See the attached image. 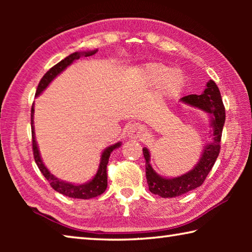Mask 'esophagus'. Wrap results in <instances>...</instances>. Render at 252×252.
<instances>
[{
  "label": "esophagus",
  "instance_id": "34e87169",
  "mask_svg": "<svg viewBox=\"0 0 252 252\" xmlns=\"http://www.w3.org/2000/svg\"><path fill=\"white\" fill-rule=\"evenodd\" d=\"M126 133L130 136V138L136 139L142 134V127L139 125V123H132V125H130L126 127Z\"/></svg>",
  "mask_w": 252,
  "mask_h": 252
}]
</instances>
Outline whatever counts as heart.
I'll return each instance as SVG.
<instances>
[{
  "label": "heart",
  "instance_id": "heart-1",
  "mask_svg": "<svg viewBox=\"0 0 252 252\" xmlns=\"http://www.w3.org/2000/svg\"><path fill=\"white\" fill-rule=\"evenodd\" d=\"M141 80L149 87L159 84V94L163 99H171L183 89V78L178 70L162 64L150 62L144 64L139 71Z\"/></svg>",
  "mask_w": 252,
  "mask_h": 252
}]
</instances>
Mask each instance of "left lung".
<instances>
[{"label":"left lung","instance_id":"obj_1","mask_svg":"<svg viewBox=\"0 0 252 252\" xmlns=\"http://www.w3.org/2000/svg\"><path fill=\"white\" fill-rule=\"evenodd\" d=\"M180 101L185 104L202 110L208 114L210 141L204 144L201 157L190 171L173 178H164L158 174L150 164V151L146 147L142 149L146 159V176L149 190L153 194L160 195L161 198H176L201 186L208 173L211 171L220 152L225 111L217 84L212 80H209L201 94L183 96Z\"/></svg>","mask_w":252,"mask_h":252}]
</instances>
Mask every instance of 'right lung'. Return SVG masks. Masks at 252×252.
I'll use <instances>...</instances> for the list:
<instances>
[{"mask_svg":"<svg viewBox=\"0 0 252 252\" xmlns=\"http://www.w3.org/2000/svg\"><path fill=\"white\" fill-rule=\"evenodd\" d=\"M97 50L74 52L70 54L69 57H66L65 59H63L61 62H59L58 64H55L53 67H51V69L43 75V78L41 79L39 85H37L35 96H39L41 93L49 87V84L52 82V81L57 78L60 73H62L67 66L71 65L75 60H79L81 57H91V55L95 54ZM31 127H32V146H33L34 160H35V163L37 164V167H39L42 174H43L46 180L50 182L51 187H52L55 191H58L59 193H61L63 195H66V197L76 198V199H91V198L97 197V195H100L104 192L106 187H108L106 165H108L109 158L111 153H112V151L121 147L122 143L120 141L104 149L101 155L97 171L90 181L75 185V183L63 181L61 179L53 176V174L49 171V169L45 167L43 161H42L39 146H37V142L35 140V132H34V103L32 105V110H31Z\"/></svg>","mask_w":252,"mask_h":252,"instance_id":"obj_1","label":"right lung"}]
</instances>
